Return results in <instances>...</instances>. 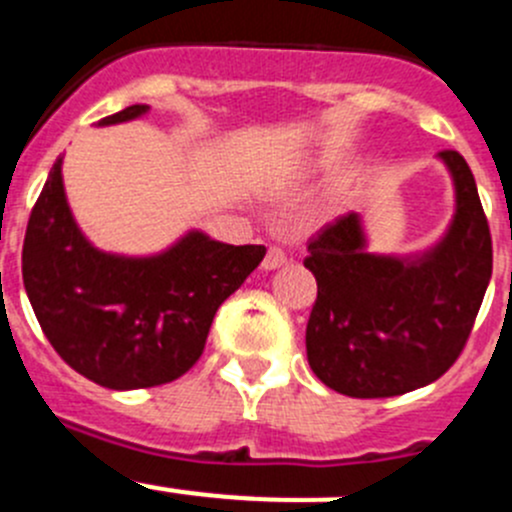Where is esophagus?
<instances>
[{
	"label": "esophagus",
	"mask_w": 512,
	"mask_h": 512,
	"mask_svg": "<svg viewBox=\"0 0 512 512\" xmlns=\"http://www.w3.org/2000/svg\"><path fill=\"white\" fill-rule=\"evenodd\" d=\"M285 262H287V252L282 250L280 245H272L270 250H267L262 267H265V270H277V267H282V265H285Z\"/></svg>",
	"instance_id": "1"
}]
</instances>
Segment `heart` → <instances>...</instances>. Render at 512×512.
<instances>
[{
	"instance_id": "b5f03b06",
	"label": "heart",
	"mask_w": 512,
	"mask_h": 512,
	"mask_svg": "<svg viewBox=\"0 0 512 512\" xmlns=\"http://www.w3.org/2000/svg\"><path fill=\"white\" fill-rule=\"evenodd\" d=\"M320 165H325V160H322V162H320Z\"/></svg>"
}]
</instances>
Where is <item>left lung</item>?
Wrapping results in <instances>:
<instances>
[{
	"mask_svg": "<svg viewBox=\"0 0 512 512\" xmlns=\"http://www.w3.org/2000/svg\"><path fill=\"white\" fill-rule=\"evenodd\" d=\"M458 192L445 240L415 262L365 252L357 215H342L307 242L317 280L307 320V362L347 398H393L453 367L475 325L493 240L475 177L460 152L443 150Z\"/></svg>",
	"mask_w": 512,
	"mask_h": 512,
	"instance_id": "left-lung-1",
	"label": "left lung"
}]
</instances>
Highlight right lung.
I'll use <instances>...</instances> for the list:
<instances>
[{"label": "right lung", "mask_w": 512, "mask_h": 512, "mask_svg": "<svg viewBox=\"0 0 512 512\" xmlns=\"http://www.w3.org/2000/svg\"><path fill=\"white\" fill-rule=\"evenodd\" d=\"M147 112L132 104L99 124ZM190 232L157 257L94 250L64 200L62 157L27 222L22 277L39 327L72 370L109 390L155 388L185 375L205 350L217 307L265 257Z\"/></svg>", "instance_id": "1"}]
</instances>
